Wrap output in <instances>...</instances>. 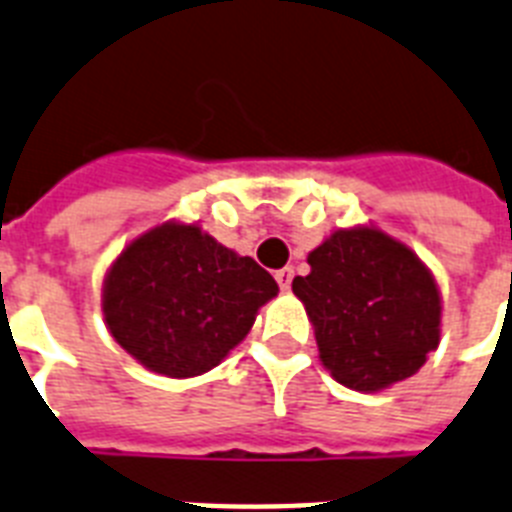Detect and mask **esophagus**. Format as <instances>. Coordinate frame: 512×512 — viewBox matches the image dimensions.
<instances>
[{
  "mask_svg": "<svg viewBox=\"0 0 512 512\" xmlns=\"http://www.w3.org/2000/svg\"><path fill=\"white\" fill-rule=\"evenodd\" d=\"M293 274V266H282V269L274 272V280H277L280 290H290V285H293Z\"/></svg>",
  "mask_w": 512,
  "mask_h": 512,
  "instance_id": "1",
  "label": "esophagus"
}]
</instances>
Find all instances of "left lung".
Returning <instances> with one entry per match:
<instances>
[{
    "label": "left lung",
    "mask_w": 512,
    "mask_h": 512,
    "mask_svg": "<svg viewBox=\"0 0 512 512\" xmlns=\"http://www.w3.org/2000/svg\"><path fill=\"white\" fill-rule=\"evenodd\" d=\"M293 293L329 374L358 392L413 377L439 342V293L416 253L379 230H337Z\"/></svg>",
    "instance_id": "1"
}]
</instances>
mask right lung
<instances>
[{
    "label": "right lung",
    "instance_id": "right-lung-1",
    "mask_svg": "<svg viewBox=\"0 0 512 512\" xmlns=\"http://www.w3.org/2000/svg\"><path fill=\"white\" fill-rule=\"evenodd\" d=\"M274 295L277 282L251 256L219 246L196 225H164L114 261L104 316L135 361L183 379L214 369Z\"/></svg>",
    "mask_w": 512,
    "mask_h": 512
}]
</instances>
